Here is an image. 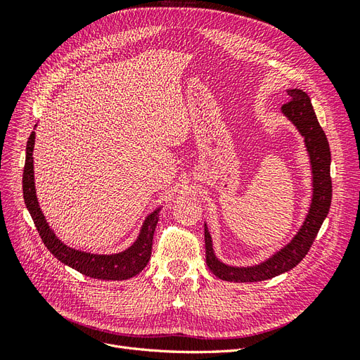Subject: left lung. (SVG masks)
Returning <instances> with one entry per match:
<instances>
[{"instance_id": "8db88e82", "label": "left lung", "mask_w": 360, "mask_h": 360, "mask_svg": "<svg viewBox=\"0 0 360 360\" xmlns=\"http://www.w3.org/2000/svg\"><path fill=\"white\" fill-rule=\"evenodd\" d=\"M290 102L281 108L290 122L296 126L303 136L304 147L309 156L312 174V197L309 209L299 231L291 240L275 254L254 266H231L216 257L212 234L204 224L205 240V263L213 274L228 282H258L271 279L296 267L308 254L311 245L317 237L320 228L329 213L332 202V180H330V148L324 130L321 129L317 115L314 112L309 96L300 89H288Z\"/></svg>"}]
</instances>
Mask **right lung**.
I'll use <instances>...</instances> for the list:
<instances>
[{
  "label": "right lung",
  "mask_w": 360,
  "mask_h": 360,
  "mask_svg": "<svg viewBox=\"0 0 360 360\" xmlns=\"http://www.w3.org/2000/svg\"><path fill=\"white\" fill-rule=\"evenodd\" d=\"M36 132H31L27 143L25 167L22 177L24 201L27 209L36 224L37 231L41 237V242L51 250L63 264H66L79 274L90 276L94 279L105 281H124L138 275L143 270L151 255V245H153V236L156 225L159 221L160 207L151 212L141 226L136 240L127 249L117 254H91L85 250L73 249L68 246L56 236L52 228L41 213L40 205L36 197V184H34V160H32V150H34Z\"/></svg>",
  "instance_id": "add662e5"
}]
</instances>
